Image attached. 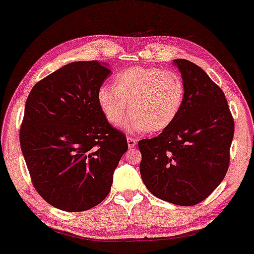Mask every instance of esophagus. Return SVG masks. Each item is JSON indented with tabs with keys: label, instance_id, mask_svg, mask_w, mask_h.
I'll list each match as a JSON object with an SVG mask.
<instances>
[{
	"label": "esophagus",
	"instance_id": "obj_1",
	"mask_svg": "<svg viewBox=\"0 0 254 254\" xmlns=\"http://www.w3.org/2000/svg\"><path fill=\"white\" fill-rule=\"evenodd\" d=\"M127 146H128V148L134 147L135 144H137V140H135V139H134V138H132V137H127Z\"/></svg>",
	"mask_w": 254,
	"mask_h": 254
}]
</instances>
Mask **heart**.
<instances>
[{
    "mask_svg": "<svg viewBox=\"0 0 254 254\" xmlns=\"http://www.w3.org/2000/svg\"><path fill=\"white\" fill-rule=\"evenodd\" d=\"M184 99L185 85L180 74L160 67H128L116 74L114 86L103 84L96 93L110 126H122L130 108L127 130L133 133L166 130L180 115Z\"/></svg>",
    "mask_w": 254,
    "mask_h": 254,
    "instance_id": "obj_1",
    "label": "heart"
}]
</instances>
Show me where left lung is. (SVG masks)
Listing matches in <instances>:
<instances>
[{
	"instance_id": "8db88e82",
	"label": "left lung",
	"mask_w": 254,
	"mask_h": 254,
	"mask_svg": "<svg viewBox=\"0 0 254 254\" xmlns=\"http://www.w3.org/2000/svg\"><path fill=\"white\" fill-rule=\"evenodd\" d=\"M185 85L180 115L158 137L138 142L140 175L164 201L193 206L226 176L235 124L223 91L197 64L174 60Z\"/></svg>"
}]
</instances>
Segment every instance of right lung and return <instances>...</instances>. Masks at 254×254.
<instances>
[{
  "mask_svg": "<svg viewBox=\"0 0 254 254\" xmlns=\"http://www.w3.org/2000/svg\"><path fill=\"white\" fill-rule=\"evenodd\" d=\"M110 72L98 61L66 64L38 81L25 103L19 140L32 183L65 212L101 202L127 151L126 135L107 122L96 100Z\"/></svg>",
  "mask_w": 254,
  "mask_h": 254,
  "instance_id": "add662e5",
  "label": "right lung"
}]
</instances>
